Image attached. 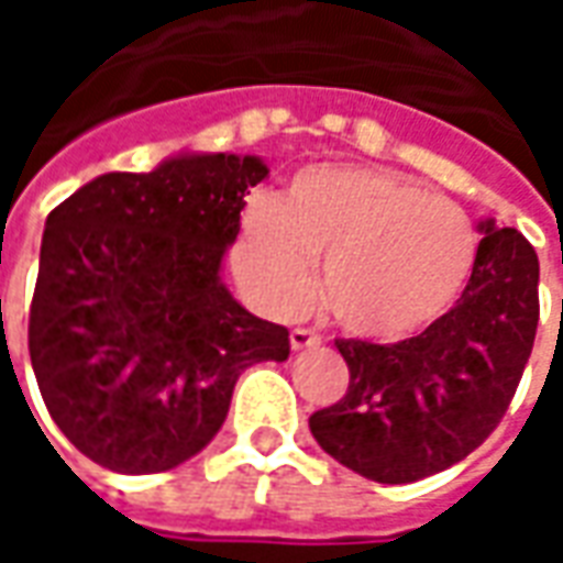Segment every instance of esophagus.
<instances>
[{
    "label": "esophagus",
    "instance_id": "obj_1",
    "mask_svg": "<svg viewBox=\"0 0 563 563\" xmlns=\"http://www.w3.org/2000/svg\"><path fill=\"white\" fill-rule=\"evenodd\" d=\"M322 341L317 331L305 329V325H298V329L289 331V343H292V350H305V346H317Z\"/></svg>",
    "mask_w": 563,
    "mask_h": 563
}]
</instances>
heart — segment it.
Returning <instances> with one entry per match:
<instances>
[{
  "label": "heart",
  "instance_id": "obj_1",
  "mask_svg": "<svg viewBox=\"0 0 563 563\" xmlns=\"http://www.w3.org/2000/svg\"><path fill=\"white\" fill-rule=\"evenodd\" d=\"M476 258L461 205L371 165H313L244 213L234 271L258 305L295 313L313 289L343 329L401 341L455 305Z\"/></svg>",
  "mask_w": 563,
  "mask_h": 563
}]
</instances>
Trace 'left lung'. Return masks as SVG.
I'll use <instances>...</instances> for the list:
<instances>
[{
    "label": "left lung",
    "instance_id": "1",
    "mask_svg": "<svg viewBox=\"0 0 563 563\" xmlns=\"http://www.w3.org/2000/svg\"><path fill=\"white\" fill-rule=\"evenodd\" d=\"M479 229L471 280L422 334L334 341L350 386L310 416V431L358 476L401 485L446 471L483 446L519 389L540 322V262L516 229Z\"/></svg>",
    "mask_w": 563,
    "mask_h": 563
}]
</instances>
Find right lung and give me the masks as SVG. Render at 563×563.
<instances>
[{
	"label": "right lung",
	"instance_id": "1",
	"mask_svg": "<svg viewBox=\"0 0 563 563\" xmlns=\"http://www.w3.org/2000/svg\"><path fill=\"white\" fill-rule=\"evenodd\" d=\"M265 177L253 156H180L102 174L51 210L30 358L51 419L96 464L177 467L220 431L246 367L289 358V329L220 283Z\"/></svg>",
	"mask_w": 563,
	"mask_h": 563
}]
</instances>
